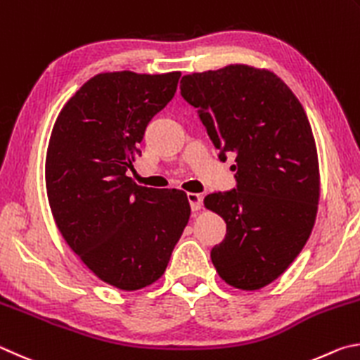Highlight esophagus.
Wrapping results in <instances>:
<instances>
[{"instance_id": "34e87169", "label": "esophagus", "mask_w": 360, "mask_h": 360, "mask_svg": "<svg viewBox=\"0 0 360 360\" xmlns=\"http://www.w3.org/2000/svg\"><path fill=\"white\" fill-rule=\"evenodd\" d=\"M186 199H188V202H190V207H191L193 212L200 210V207H202V198H200V194L188 193Z\"/></svg>"}]
</instances>
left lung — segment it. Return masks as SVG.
I'll return each instance as SVG.
<instances>
[{"mask_svg": "<svg viewBox=\"0 0 360 360\" xmlns=\"http://www.w3.org/2000/svg\"><path fill=\"white\" fill-rule=\"evenodd\" d=\"M218 158L236 155L237 186L204 205L226 221L212 262L228 285L255 291L291 266L311 234L319 200L316 143L304 107L278 75L229 65L184 75Z\"/></svg>", "mask_w": 360, "mask_h": 360, "instance_id": "obj_1", "label": "left lung"}]
</instances>
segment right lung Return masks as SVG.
<instances>
[{"label":"right lung","instance_id":"add662e5","mask_svg":"<svg viewBox=\"0 0 360 360\" xmlns=\"http://www.w3.org/2000/svg\"><path fill=\"white\" fill-rule=\"evenodd\" d=\"M180 72L94 75L56 118L46 160L55 223L91 272L123 291L155 283L190 219L180 190L128 176L145 128L174 98Z\"/></svg>","mask_w":360,"mask_h":360}]
</instances>
